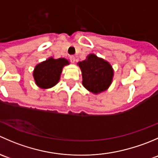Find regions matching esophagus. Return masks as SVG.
I'll list each match as a JSON object with an SVG mask.
<instances>
[{
  "label": "esophagus",
  "instance_id": "obj_1",
  "mask_svg": "<svg viewBox=\"0 0 158 158\" xmlns=\"http://www.w3.org/2000/svg\"><path fill=\"white\" fill-rule=\"evenodd\" d=\"M70 60H71L72 63H74L76 62V56H70Z\"/></svg>",
  "mask_w": 158,
  "mask_h": 158
}]
</instances>
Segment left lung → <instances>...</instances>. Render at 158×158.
I'll return each mask as SVG.
<instances>
[{
    "label": "left lung",
    "instance_id": "obj_1",
    "mask_svg": "<svg viewBox=\"0 0 158 158\" xmlns=\"http://www.w3.org/2000/svg\"><path fill=\"white\" fill-rule=\"evenodd\" d=\"M77 64L82 72V85L87 90L97 95L109 88L113 80L114 69L109 62L91 53Z\"/></svg>",
    "mask_w": 158,
    "mask_h": 158
}]
</instances>
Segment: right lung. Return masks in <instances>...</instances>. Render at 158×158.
I'll return each mask as SVG.
<instances>
[{
  "label": "right lung",
  "mask_w": 158,
  "mask_h": 158,
  "mask_svg": "<svg viewBox=\"0 0 158 158\" xmlns=\"http://www.w3.org/2000/svg\"><path fill=\"white\" fill-rule=\"evenodd\" d=\"M69 64V60L65 58L49 57L45 61L41 62L35 66L33 70L35 83L43 89L52 88L60 81L63 67Z\"/></svg>",
  "instance_id": "obj_1"
}]
</instances>
